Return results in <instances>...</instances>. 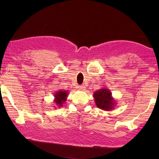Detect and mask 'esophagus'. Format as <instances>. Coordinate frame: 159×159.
Masks as SVG:
<instances>
[{"mask_svg":"<svg viewBox=\"0 0 159 159\" xmlns=\"http://www.w3.org/2000/svg\"><path fill=\"white\" fill-rule=\"evenodd\" d=\"M79 90H81V91H84V90H86V87H85V86H84V85H81V86H80V87H79Z\"/></svg>","mask_w":159,"mask_h":159,"instance_id":"34e87169","label":"esophagus"}]
</instances>
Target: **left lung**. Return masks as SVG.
<instances>
[{
    "label": "left lung",
    "mask_w": 159,
    "mask_h": 159,
    "mask_svg": "<svg viewBox=\"0 0 159 159\" xmlns=\"http://www.w3.org/2000/svg\"><path fill=\"white\" fill-rule=\"evenodd\" d=\"M93 98L96 106L103 111H112L116 105V100L113 98L111 90L102 88L93 93Z\"/></svg>",
    "instance_id": "1"
}]
</instances>
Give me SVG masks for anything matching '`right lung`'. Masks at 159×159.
<instances>
[{"label":"right lung","instance_id":"right-lung-1","mask_svg":"<svg viewBox=\"0 0 159 159\" xmlns=\"http://www.w3.org/2000/svg\"><path fill=\"white\" fill-rule=\"evenodd\" d=\"M69 92L67 90H58L54 93V103L57 107H61L66 102ZM54 106V107H56Z\"/></svg>","mask_w":159,"mask_h":159}]
</instances>
